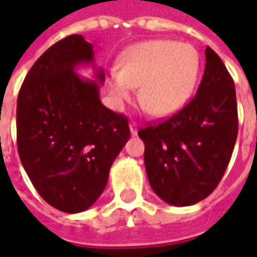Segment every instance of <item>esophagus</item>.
I'll return each mask as SVG.
<instances>
[{
	"instance_id": "1",
	"label": "esophagus",
	"mask_w": 257,
	"mask_h": 257,
	"mask_svg": "<svg viewBox=\"0 0 257 257\" xmlns=\"http://www.w3.org/2000/svg\"><path fill=\"white\" fill-rule=\"evenodd\" d=\"M129 131H131V135H132V136L138 135V123L136 122L129 123Z\"/></svg>"
}]
</instances>
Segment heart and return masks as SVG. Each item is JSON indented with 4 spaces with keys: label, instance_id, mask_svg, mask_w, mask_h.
<instances>
[{
    "label": "heart",
    "instance_id": "b5f03b06",
    "mask_svg": "<svg viewBox=\"0 0 257 257\" xmlns=\"http://www.w3.org/2000/svg\"><path fill=\"white\" fill-rule=\"evenodd\" d=\"M201 58L189 42L150 40L131 47L112 71L108 90L117 106L132 100L139 88V100L156 117L178 112L189 101L197 85Z\"/></svg>",
    "mask_w": 257,
    "mask_h": 257
}]
</instances>
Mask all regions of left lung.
I'll return each instance as SVG.
<instances>
[{"instance_id": "left-lung-1", "label": "left lung", "mask_w": 257, "mask_h": 257, "mask_svg": "<svg viewBox=\"0 0 257 257\" xmlns=\"http://www.w3.org/2000/svg\"><path fill=\"white\" fill-rule=\"evenodd\" d=\"M205 59L193 100L167 121L139 131L151 189L175 206L197 204L217 187L237 140L234 81L212 48L206 47Z\"/></svg>"}]
</instances>
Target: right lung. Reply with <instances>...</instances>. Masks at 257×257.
Here are the masks:
<instances>
[{
    "label": "right lung",
    "instance_id": "obj_1",
    "mask_svg": "<svg viewBox=\"0 0 257 257\" xmlns=\"http://www.w3.org/2000/svg\"><path fill=\"white\" fill-rule=\"evenodd\" d=\"M90 65L95 80L76 74ZM103 68L93 45L73 34L42 53L18 97L20 161L38 194L53 208L78 213L106 187L112 162L129 140L128 119L100 101Z\"/></svg>",
    "mask_w": 257,
    "mask_h": 257
}]
</instances>
